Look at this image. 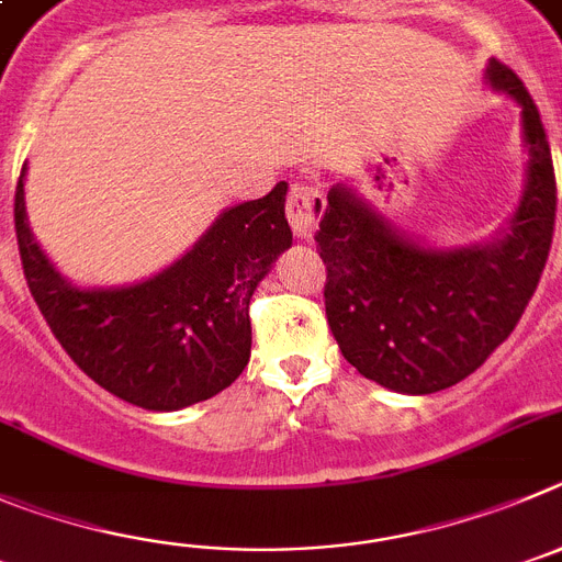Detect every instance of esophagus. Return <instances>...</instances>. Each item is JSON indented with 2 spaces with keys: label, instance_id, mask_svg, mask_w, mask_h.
I'll return each mask as SVG.
<instances>
[{
  "label": "esophagus",
  "instance_id": "esophagus-1",
  "mask_svg": "<svg viewBox=\"0 0 562 562\" xmlns=\"http://www.w3.org/2000/svg\"><path fill=\"white\" fill-rule=\"evenodd\" d=\"M288 224L300 240H311L318 229V221L325 215V195L316 187L293 184L288 195Z\"/></svg>",
  "mask_w": 562,
  "mask_h": 562
}]
</instances>
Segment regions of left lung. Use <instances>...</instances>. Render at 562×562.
<instances>
[{
	"label": "left lung",
	"mask_w": 562,
	"mask_h": 562,
	"mask_svg": "<svg viewBox=\"0 0 562 562\" xmlns=\"http://www.w3.org/2000/svg\"><path fill=\"white\" fill-rule=\"evenodd\" d=\"M484 83L520 105L527 150L518 206L487 240L442 246L408 235L356 187L333 184L316 249L327 266V325L369 381L434 394L476 372L515 330L554 232V168L538 105L490 58Z\"/></svg>",
	"instance_id": "obj_1"
}]
</instances>
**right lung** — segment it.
Masks as SVG:
<instances>
[{
	"label": "right lung",
	"mask_w": 562,
	"mask_h": 562,
	"mask_svg": "<svg viewBox=\"0 0 562 562\" xmlns=\"http://www.w3.org/2000/svg\"><path fill=\"white\" fill-rule=\"evenodd\" d=\"M16 187V237L24 277L49 330L86 375L148 412L210 401L251 356L249 302L277 257L291 249L288 184L226 206L179 260L125 285H78L35 240Z\"/></svg>",
	"instance_id": "right-lung-1"
}]
</instances>
